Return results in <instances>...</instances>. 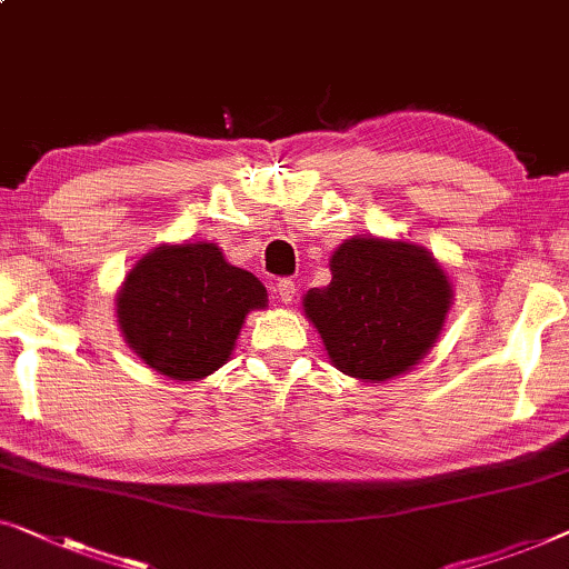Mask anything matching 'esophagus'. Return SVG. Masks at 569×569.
<instances>
[{
  "mask_svg": "<svg viewBox=\"0 0 569 569\" xmlns=\"http://www.w3.org/2000/svg\"><path fill=\"white\" fill-rule=\"evenodd\" d=\"M274 292H277V298L282 300V305H292L295 302V282L292 279H279L277 282V287H274Z\"/></svg>",
  "mask_w": 569,
  "mask_h": 569,
  "instance_id": "obj_1",
  "label": "esophagus"
}]
</instances>
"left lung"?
<instances>
[{
	"label": "left lung",
	"instance_id": "8db88e82",
	"mask_svg": "<svg viewBox=\"0 0 569 569\" xmlns=\"http://www.w3.org/2000/svg\"><path fill=\"white\" fill-rule=\"evenodd\" d=\"M328 269L331 282L308 290L302 312L339 372L372 385L395 380L439 341L455 287L426 246L353 236Z\"/></svg>",
	"mask_w": 569,
	"mask_h": 569
}]
</instances>
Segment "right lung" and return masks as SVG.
Here are the masks:
<instances>
[{
    "instance_id": "1",
    "label": "right lung",
    "mask_w": 569,
    "mask_h": 569,
    "mask_svg": "<svg viewBox=\"0 0 569 569\" xmlns=\"http://www.w3.org/2000/svg\"><path fill=\"white\" fill-rule=\"evenodd\" d=\"M267 287L210 241L161 243L143 253L114 295L122 339L169 380L197 382L236 349L246 316L267 310Z\"/></svg>"
}]
</instances>
